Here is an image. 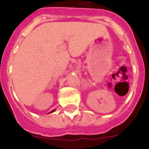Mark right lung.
Returning a JSON list of instances; mask_svg holds the SVG:
<instances>
[{
    "mask_svg": "<svg viewBox=\"0 0 149 149\" xmlns=\"http://www.w3.org/2000/svg\"><path fill=\"white\" fill-rule=\"evenodd\" d=\"M54 111H55V109H54V110H53V111H51V112H54Z\"/></svg>",
    "mask_w": 149,
    "mask_h": 149,
    "instance_id": "right-lung-1",
    "label": "right lung"
}]
</instances>
